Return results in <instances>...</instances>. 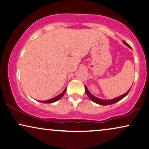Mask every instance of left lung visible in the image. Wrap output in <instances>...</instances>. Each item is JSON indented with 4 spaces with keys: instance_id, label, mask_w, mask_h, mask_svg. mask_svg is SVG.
Masks as SVG:
<instances>
[{
    "instance_id": "8db88e82",
    "label": "left lung",
    "mask_w": 149,
    "mask_h": 149,
    "mask_svg": "<svg viewBox=\"0 0 149 149\" xmlns=\"http://www.w3.org/2000/svg\"><path fill=\"white\" fill-rule=\"evenodd\" d=\"M123 43H124L126 45H127L128 47H130V45H129L127 43H126L125 41H123ZM130 89H131V88H130ZM130 90H129L126 93H125L124 95H121V96L118 97H117V98L113 99V100H101V99H99V98H97V97H96L93 96V95L92 94H91V93L90 92H89L88 90V88H87V87H86V86H85V91H86V95H88V97L90 98L91 100H92L93 102L97 103V104H100V105H103V106H107V105L113 104H114V103L118 102V101L121 100L123 98H124L125 97L126 95L128 94L129 92H130Z\"/></svg>"
}]
</instances>
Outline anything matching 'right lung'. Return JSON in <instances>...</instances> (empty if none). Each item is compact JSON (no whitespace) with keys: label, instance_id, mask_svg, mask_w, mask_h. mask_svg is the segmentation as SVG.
I'll list each match as a JSON object with an SVG mask.
<instances>
[{"label":"right lung","instance_id":"obj_1","mask_svg":"<svg viewBox=\"0 0 149 149\" xmlns=\"http://www.w3.org/2000/svg\"><path fill=\"white\" fill-rule=\"evenodd\" d=\"M66 89H67V88L65 89L64 91H63V92L62 93H61V94L59 95H58V96L55 97L51 99V100H46V101H40V102L45 103V104H49V103H53V102H56V101L59 100H60V99H61V98L63 97V96L65 95V92H66Z\"/></svg>","mask_w":149,"mask_h":149}]
</instances>
